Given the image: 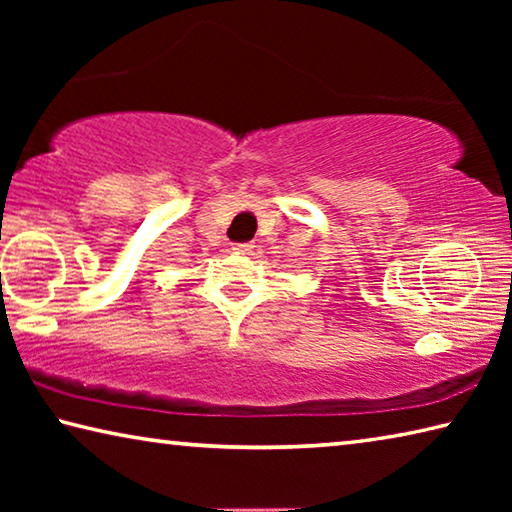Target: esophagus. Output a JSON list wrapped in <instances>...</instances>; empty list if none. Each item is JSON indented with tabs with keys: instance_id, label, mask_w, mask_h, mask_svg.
<instances>
[{
	"instance_id": "obj_1",
	"label": "esophagus",
	"mask_w": 512,
	"mask_h": 512,
	"mask_svg": "<svg viewBox=\"0 0 512 512\" xmlns=\"http://www.w3.org/2000/svg\"><path fill=\"white\" fill-rule=\"evenodd\" d=\"M253 244H235V250H239V253H253Z\"/></svg>"
}]
</instances>
